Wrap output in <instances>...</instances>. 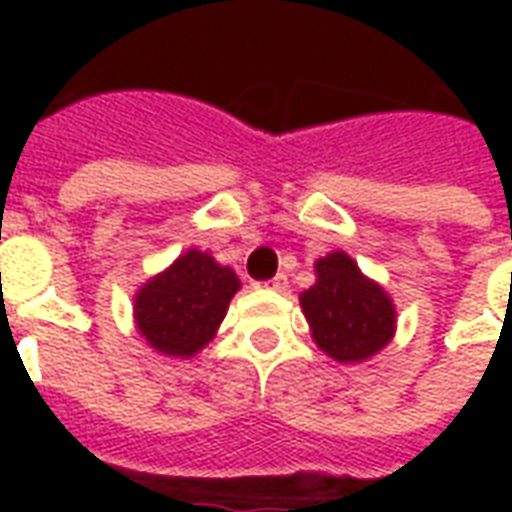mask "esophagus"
<instances>
[{"label":"esophagus","mask_w":512,"mask_h":512,"mask_svg":"<svg viewBox=\"0 0 512 512\" xmlns=\"http://www.w3.org/2000/svg\"><path fill=\"white\" fill-rule=\"evenodd\" d=\"M266 288H271V290H285V288H288V277H285V274H277V277H274V279H268Z\"/></svg>","instance_id":"obj_1"}]
</instances>
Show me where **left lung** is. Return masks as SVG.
Wrapping results in <instances>:
<instances>
[{
  "label": "left lung",
  "mask_w": 512,
  "mask_h": 512,
  "mask_svg": "<svg viewBox=\"0 0 512 512\" xmlns=\"http://www.w3.org/2000/svg\"><path fill=\"white\" fill-rule=\"evenodd\" d=\"M315 277V285L299 296L315 345L343 365L376 356L395 334L389 293L367 279L345 252L321 257Z\"/></svg>",
  "instance_id": "8db88e82"
}]
</instances>
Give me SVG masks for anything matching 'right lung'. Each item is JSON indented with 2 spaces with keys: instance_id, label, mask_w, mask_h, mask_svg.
Returning <instances> with one entry per match:
<instances>
[{
  "instance_id": "1",
  "label": "right lung",
  "mask_w": 512,
  "mask_h": 512,
  "mask_svg": "<svg viewBox=\"0 0 512 512\" xmlns=\"http://www.w3.org/2000/svg\"><path fill=\"white\" fill-rule=\"evenodd\" d=\"M241 288L233 268L189 249L167 271L147 279L134 296V321L147 345L172 359H189L211 343Z\"/></svg>"
}]
</instances>
